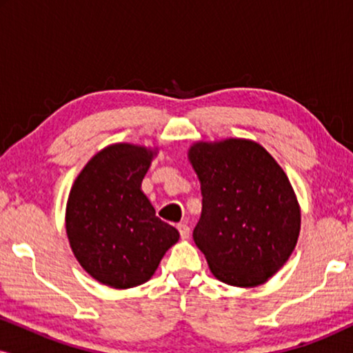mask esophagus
<instances>
[{"label": "esophagus", "mask_w": 353, "mask_h": 353, "mask_svg": "<svg viewBox=\"0 0 353 353\" xmlns=\"http://www.w3.org/2000/svg\"><path fill=\"white\" fill-rule=\"evenodd\" d=\"M178 231H180L181 239H188V238H190L191 230H190V226H188L186 223H180V225H178Z\"/></svg>", "instance_id": "1"}]
</instances>
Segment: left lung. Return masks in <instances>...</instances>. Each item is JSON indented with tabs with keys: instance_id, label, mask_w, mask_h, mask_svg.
I'll return each instance as SVG.
<instances>
[{
	"instance_id": "obj_1",
	"label": "left lung",
	"mask_w": 353,
	"mask_h": 353,
	"mask_svg": "<svg viewBox=\"0 0 353 353\" xmlns=\"http://www.w3.org/2000/svg\"><path fill=\"white\" fill-rule=\"evenodd\" d=\"M188 157L201 181L192 238L210 272L230 286L263 284L297 244L301 209L278 162L250 139L196 143Z\"/></svg>"
}]
</instances>
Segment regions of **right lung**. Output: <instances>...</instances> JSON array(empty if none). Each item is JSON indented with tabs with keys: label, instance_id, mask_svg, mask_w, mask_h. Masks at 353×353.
Segmentation results:
<instances>
[{
	"label": "right lung",
	"instance_id": "add662e5",
	"mask_svg": "<svg viewBox=\"0 0 353 353\" xmlns=\"http://www.w3.org/2000/svg\"><path fill=\"white\" fill-rule=\"evenodd\" d=\"M154 156L156 151L144 146L110 144L86 163L70 190L65 230L72 252L105 286L146 283L180 239L141 191Z\"/></svg>",
	"mask_w": 353,
	"mask_h": 353
}]
</instances>
